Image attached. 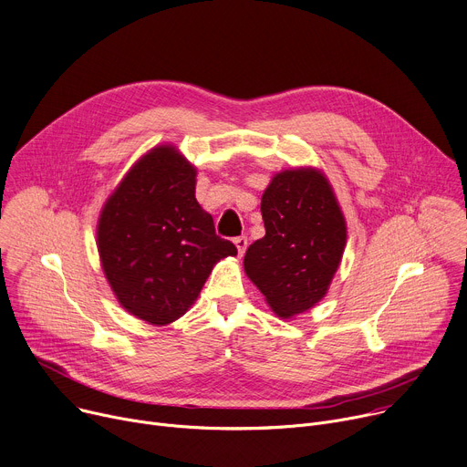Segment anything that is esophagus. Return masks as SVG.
Listing matches in <instances>:
<instances>
[{
    "instance_id": "esophagus-1",
    "label": "esophagus",
    "mask_w": 467,
    "mask_h": 467,
    "mask_svg": "<svg viewBox=\"0 0 467 467\" xmlns=\"http://www.w3.org/2000/svg\"><path fill=\"white\" fill-rule=\"evenodd\" d=\"M234 245H236V249H238V255L242 257L244 253H245V249H247V236H238V238H234Z\"/></svg>"
}]
</instances>
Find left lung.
<instances>
[{
  "mask_svg": "<svg viewBox=\"0 0 467 467\" xmlns=\"http://www.w3.org/2000/svg\"><path fill=\"white\" fill-rule=\"evenodd\" d=\"M266 234L244 257L251 279L279 318L315 307L347 245V222L327 177L317 167L285 169L261 199Z\"/></svg>",
  "mask_w": 467,
  "mask_h": 467,
  "instance_id": "8db88e82",
  "label": "left lung"
}]
</instances>
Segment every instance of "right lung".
<instances>
[{
	"label": "right lung",
	"mask_w": 467,
	"mask_h": 467,
	"mask_svg": "<svg viewBox=\"0 0 467 467\" xmlns=\"http://www.w3.org/2000/svg\"><path fill=\"white\" fill-rule=\"evenodd\" d=\"M195 177L175 145H158L130 167L100 210L104 275L117 302L152 326L179 320L212 268L238 253L197 202Z\"/></svg>",
	"instance_id": "obj_1"
}]
</instances>
